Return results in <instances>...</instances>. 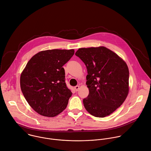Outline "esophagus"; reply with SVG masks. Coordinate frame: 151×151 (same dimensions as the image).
<instances>
[{"label": "esophagus", "mask_w": 151, "mask_h": 151, "mask_svg": "<svg viewBox=\"0 0 151 151\" xmlns=\"http://www.w3.org/2000/svg\"><path fill=\"white\" fill-rule=\"evenodd\" d=\"M79 88H80V86H76L74 87V89H75V90H76V91H77L78 90Z\"/></svg>", "instance_id": "34e87169"}]
</instances>
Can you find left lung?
Listing matches in <instances>:
<instances>
[{"label":"left lung","instance_id":"obj_1","mask_svg":"<svg viewBox=\"0 0 151 151\" xmlns=\"http://www.w3.org/2000/svg\"><path fill=\"white\" fill-rule=\"evenodd\" d=\"M75 54L87 70L89 94L83 99L85 109L95 117L110 115L123 104L129 93L126 63L104 47L80 48Z\"/></svg>","mask_w":151,"mask_h":151}]
</instances>
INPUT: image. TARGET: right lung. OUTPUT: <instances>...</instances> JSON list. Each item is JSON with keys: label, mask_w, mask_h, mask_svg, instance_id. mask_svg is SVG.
Returning <instances> with one entry per match:
<instances>
[{"label": "right lung", "mask_w": 151, "mask_h": 151, "mask_svg": "<svg viewBox=\"0 0 151 151\" xmlns=\"http://www.w3.org/2000/svg\"><path fill=\"white\" fill-rule=\"evenodd\" d=\"M74 54V50H51L34 55L21 75L22 92L38 114L54 117L61 113L72 95L65 82L63 66Z\"/></svg>", "instance_id": "right-lung-1"}]
</instances>
